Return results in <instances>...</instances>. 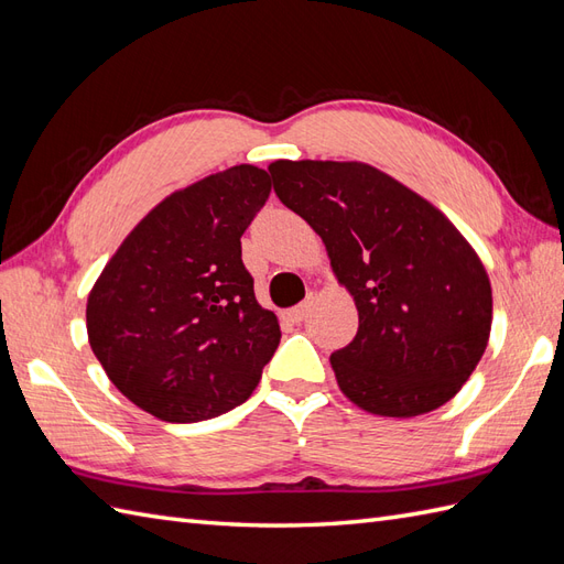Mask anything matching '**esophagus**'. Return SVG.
<instances>
[{"label":"esophagus","instance_id":"obj_1","mask_svg":"<svg viewBox=\"0 0 564 564\" xmlns=\"http://www.w3.org/2000/svg\"><path fill=\"white\" fill-rule=\"evenodd\" d=\"M307 312H310V302H300V305H295V307L285 312V319L293 322V324H300V322L307 319Z\"/></svg>","mask_w":564,"mask_h":564}]
</instances>
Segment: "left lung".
Wrapping results in <instances>:
<instances>
[{
    "mask_svg": "<svg viewBox=\"0 0 564 564\" xmlns=\"http://www.w3.org/2000/svg\"><path fill=\"white\" fill-rule=\"evenodd\" d=\"M269 173L283 205L322 236L355 297L357 336L330 355L340 391L381 416L445 405L479 365L494 316L469 242L424 197L369 164L279 159Z\"/></svg>",
    "mask_w": 564,
    "mask_h": 564,
    "instance_id": "left-lung-1",
    "label": "left lung"
}]
</instances>
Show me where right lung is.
I'll return each instance as SVG.
<instances>
[{
  "mask_svg": "<svg viewBox=\"0 0 564 564\" xmlns=\"http://www.w3.org/2000/svg\"><path fill=\"white\" fill-rule=\"evenodd\" d=\"M271 178L230 166L173 193L131 230L88 297V338L119 391L156 420H214L252 395L281 340L240 236Z\"/></svg>",
  "mask_w": 564,
  "mask_h": 564,
  "instance_id": "obj_1",
  "label": "right lung"
}]
</instances>
